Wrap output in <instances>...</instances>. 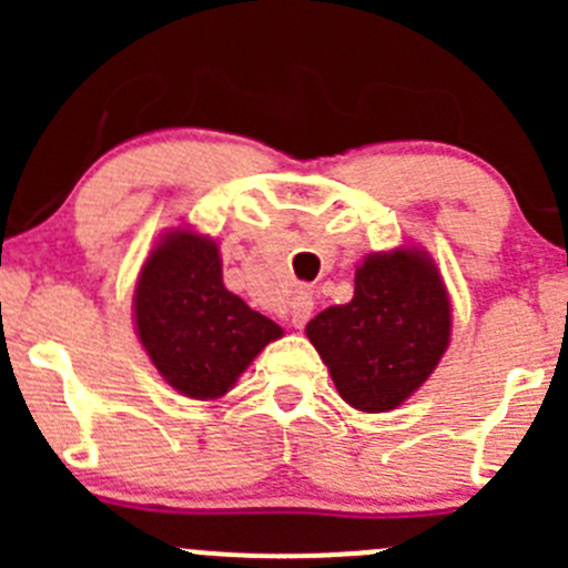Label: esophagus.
I'll return each mask as SVG.
<instances>
[{"label": "esophagus", "instance_id": "34e87169", "mask_svg": "<svg viewBox=\"0 0 568 568\" xmlns=\"http://www.w3.org/2000/svg\"><path fill=\"white\" fill-rule=\"evenodd\" d=\"M313 305H316V302H313L311 291H300V294L294 296V302H291V311H288L291 324L305 326L307 318H311V313H313Z\"/></svg>", "mask_w": 568, "mask_h": 568}]
</instances>
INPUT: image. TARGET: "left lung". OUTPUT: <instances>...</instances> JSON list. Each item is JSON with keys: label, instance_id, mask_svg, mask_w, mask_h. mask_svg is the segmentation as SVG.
I'll return each instance as SVG.
<instances>
[{"label": "left lung", "instance_id": "1", "mask_svg": "<svg viewBox=\"0 0 568 568\" xmlns=\"http://www.w3.org/2000/svg\"><path fill=\"white\" fill-rule=\"evenodd\" d=\"M305 332L346 404L387 412L437 368L450 341V302L432 257L395 250L365 257L352 302L326 307Z\"/></svg>", "mask_w": 568, "mask_h": 568}]
</instances>
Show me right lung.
<instances>
[{
	"label": "right lung",
	"instance_id": "obj_1",
	"mask_svg": "<svg viewBox=\"0 0 568 568\" xmlns=\"http://www.w3.org/2000/svg\"><path fill=\"white\" fill-rule=\"evenodd\" d=\"M136 332L159 374L189 398H220L283 335L222 283L211 239L175 231L151 252L134 294Z\"/></svg>",
	"mask_w": 568,
	"mask_h": 568
}]
</instances>
